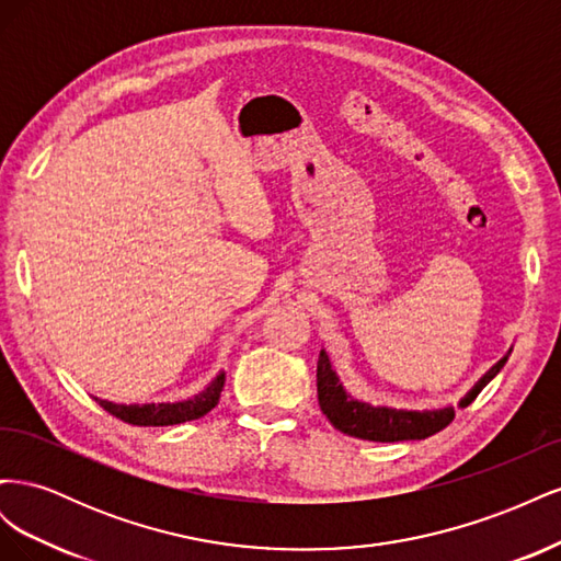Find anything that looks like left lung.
<instances>
[{"instance_id":"obj_1","label":"left lung","mask_w":561,"mask_h":561,"mask_svg":"<svg viewBox=\"0 0 561 561\" xmlns=\"http://www.w3.org/2000/svg\"><path fill=\"white\" fill-rule=\"evenodd\" d=\"M505 360L507 358L499 360L486 371L480 383L461 400V407H468L480 396V390L499 375ZM318 404L336 431H342L351 437L371 439V443H402V439L431 437L447 428L454 419L451 407L435 412H402L353 400L351 396L344 393L342 383H339L330 367L325 351H320L318 358Z\"/></svg>"}]
</instances>
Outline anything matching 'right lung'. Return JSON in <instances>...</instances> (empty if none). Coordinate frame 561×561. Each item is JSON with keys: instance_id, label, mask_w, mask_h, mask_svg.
<instances>
[{"instance_id": "1", "label": "right lung", "mask_w": 561, "mask_h": 561, "mask_svg": "<svg viewBox=\"0 0 561 561\" xmlns=\"http://www.w3.org/2000/svg\"><path fill=\"white\" fill-rule=\"evenodd\" d=\"M225 388V375H219L203 393L194 396L184 402H161V404H114L110 400L95 402L103 407L105 412L116 416L118 421L130 423V426H175V423L194 421L206 416L219 400V393Z\"/></svg>"}]
</instances>
